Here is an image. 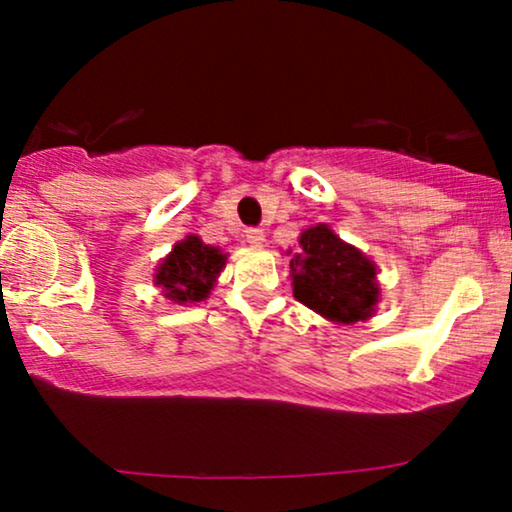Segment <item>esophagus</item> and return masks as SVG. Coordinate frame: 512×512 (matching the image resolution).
Listing matches in <instances>:
<instances>
[{
  "instance_id": "obj_1",
  "label": "esophagus",
  "mask_w": 512,
  "mask_h": 512,
  "mask_svg": "<svg viewBox=\"0 0 512 512\" xmlns=\"http://www.w3.org/2000/svg\"><path fill=\"white\" fill-rule=\"evenodd\" d=\"M244 237L251 246H263V242H266V232H263L261 227H246Z\"/></svg>"
}]
</instances>
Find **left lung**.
<instances>
[{
    "mask_svg": "<svg viewBox=\"0 0 512 512\" xmlns=\"http://www.w3.org/2000/svg\"><path fill=\"white\" fill-rule=\"evenodd\" d=\"M294 296L334 323L368 320L380 299L375 263L356 246L344 244L327 225H315L299 239L289 261Z\"/></svg>",
    "mask_w": 512,
    "mask_h": 512,
    "instance_id": "8db88e82",
    "label": "left lung"
}]
</instances>
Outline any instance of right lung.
Here are the masks:
<instances>
[{"label": "right lung", "instance_id": "add662e5", "mask_svg": "<svg viewBox=\"0 0 512 512\" xmlns=\"http://www.w3.org/2000/svg\"><path fill=\"white\" fill-rule=\"evenodd\" d=\"M225 266V254L208 246L199 237H187L175 244L168 258L156 270V285L175 304H194L206 299L213 282Z\"/></svg>", "mask_w": 512, "mask_h": 512}]
</instances>
